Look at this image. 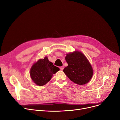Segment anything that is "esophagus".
<instances>
[{"label":"esophagus","instance_id":"1","mask_svg":"<svg viewBox=\"0 0 120 120\" xmlns=\"http://www.w3.org/2000/svg\"><path fill=\"white\" fill-rule=\"evenodd\" d=\"M60 70H61V71H63V69H64V67H63V66L60 67Z\"/></svg>","mask_w":120,"mask_h":120}]
</instances>
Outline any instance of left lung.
<instances>
[{
    "label": "left lung",
    "mask_w": 120,
    "mask_h": 120,
    "mask_svg": "<svg viewBox=\"0 0 120 120\" xmlns=\"http://www.w3.org/2000/svg\"><path fill=\"white\" fill-rule=\"evenodd\" d=\"M66 61L68 66L64 72L73 82L79 85L87 83L93 75L92 68L86 56L80 52L67 54Z\"/></svg>",
    "instance_id": "8db88e82"
}]
</instances>
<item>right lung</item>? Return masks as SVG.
<instances>
[{
    "instance_id": "right-lung-1",
    "label": "right lung",
    "mask_w": 120,
    "mask_h": 120,
    "mask_svg": "<svg viewBox=\"0 0 120 120\" xmlns=\"http://www.w3.org/2000/svg\"><path fill=\"white\" fill-rule=\"evenodd\" d=\"M59 70V68L49 61L47 57H45L44 59L38 60L31 67L30 76L36 85L42 86L49 81L53 74Z\"/></svg>"
}]
</instances>
